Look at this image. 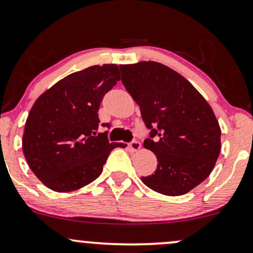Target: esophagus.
<instances>
[{
	"label": "esophagus",
	"mask_w": 253,
	"mask_h": 253,
	"mask_svg": "<svg viewBox=\"0 0 253 253\" xmlns=\"http://www.w3.org/2000/svg\"><path fill=\"white\" fill-rule=\"evenodd\" d=\"M129 148L132 152H137V150L141 148V143L137 141V140H133V141L129 143Z\"/></svg>",
	"instance_id": "esophagus-1"
}]
</instances>
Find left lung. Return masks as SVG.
I'll return each mask as SVG.
<instances>
[{
	"mask_svg": "<svg viewBox=\"0 0 253 253\" xmlns=\"http://www.w3.org/2000/svg\"><path fill=\"white\" fill-rule=\"evenodd\" d=\"M125 88L139 105L150 137L143 147L158 159L141 180L152 190L180 196L209 176L220 152V127L211 106L184 77L156 62L119 66Z\"/></svg>",
	"mask_w": 253,
	"mask_h": 253,
	"instance_id": "left-lung-1",
	"label": "left lung"
}]
</instances>
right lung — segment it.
I'll return each instance as SVG.
<instances>
[{
	"label": "right lung",
	"mask_w": 253,
	"mask_h": 253,
	"mask_svg": "<svg viewBox=\"0 0 253 253\" xmlns=\"http://www.w3.org/2000/svg\"><path fill=\"white\" fill-rule=\"evenodd\" d=\"M119 81L116 64L93 65L60 79L35 101L22 148L29 167L49 189L69 193L85 187L100 176L112 149L127 146L108 142L107 132L97 133L101 100Z\"/></svg>",
	"instance_id": "obj_1"
}]
</instances>
